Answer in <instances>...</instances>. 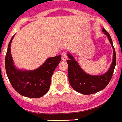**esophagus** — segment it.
<instances>
[{
	"mask_svg": "<svg viewBox=\"0 0 122 122\" xmlns=\"http://www.w3.org/2000/svg\"><path fill=\"white\" fill-rule=\"evenodd\" d=\"M67 54H66V52H63L61 53V59L63 61H66L67 60Z\"/></svg>",
	"mask_w": 122,
	"mask_h": 122,
	"instance_id": "34e87169",
	"label": "esophagus"
}]
</instances>
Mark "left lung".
Masks as SVG:
<instances>
[{"label":"left lung","instance_id":"left-lung-1","mask_svg":"<svg viewBox=\"0 0 122 122\" xmlns=\"http://www.w3.org/2000/svg\"><path fill=\"white\" fill-rule=\"evenodd\" d=\"M102 31L106 35L113 49L112 63L105 73L100 75H92L86 73L73 56L67 53V56L69 58L66 61L68 65L69 82L73 90L82 94H92L102 91L108 85L113 76L116 63V51L109 33L104 28Z\"/></svg>","mask_w":122,"mask_h":122}]
</instances>
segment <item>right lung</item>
<instances>
[{
  "label": "right lung",
  "instance_id": "obj_1",
  "mask_svg": "<svg viewBox=\"0 0 122 122\" xmlns=\"http://www.w3.org/2000/svg\"><path fill=\"white\" fill-rule=\"evenodd\" d=\"M12 37L5 57L7 76L13 88L20 94L29 98H40L49 91L51 78L61 60V55L49 57L39 67L34 70L18 69L14 65L10 52Z\"/></svg>",
  "mask_w": 122,
  "mask_h": 122
}]
</instances>
